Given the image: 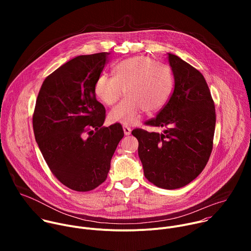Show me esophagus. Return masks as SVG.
<instances>
[{"label": "esophagus", "instance_id": "esophagus-1", "mask_svg": "<svg viewBox=\"0 0 251 251\" xmlns=\"http://www.w3.org/2000/svg\"><path fill=\"white\" fill-rule=\"evenodd\" d=\"M123 131H124V134H125L126 136H128V135L131 134V128L128 127V126H126V125H123Z\"/></svg>", "mask_w": 251, "mask_h": 251}]
</instances>
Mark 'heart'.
Here are the masks:
<instances>
[{
  "instance_id": "obj_1",
  "label": "heart",
  "mask_w": 251,
  "mask_h": 251,
  "mask_svg": "<svg viewBox=\"0 0 251 251\" xmlns=\"http://www.w3.org/2000/svg\"><path fill=\"white\" fill-rule=\"evenodd\" d=\"M113 76L101 74L95 80L94 93L106 105H113L125 92L126 97L110 111L109 120L124 125L138 122L144 111L152 114L169 101L174 79L171 69L146 55H138L118 62Z\"/></svg>"
}]
</instances>
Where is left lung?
<instances>
[{
  "instance_id": "1",
  "label": "left lung",
  "mask_w": 251,
  "mask_h": 251,
  "mask_svg": "<svg viewBox=\"0 0 251 251\" xmlns=\"http://www.w3.org/2000/svg\"><path fill=\"white\" fill-rule=\"evenodd\" d=\"M168 61L174 91L164 108L146 124L162 133L135 129L144 175L155 186L174 190L187 186L201 173L211 150L216 109L203 75L173 53Z\"/></svg>"
}]
</instances>
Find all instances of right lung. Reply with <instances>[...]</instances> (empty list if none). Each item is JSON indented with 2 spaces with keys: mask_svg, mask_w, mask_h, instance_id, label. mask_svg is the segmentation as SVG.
I'll list each match as a JSON object with an SVG mask.
<instances>
[{
  "mask_svg": "<svg viewBox=\"0 0 251 251\" xmlns=\"http://www.w3.org/2000/svg\"><path fill=\"white\" fill-rule=\"evenodd\" d=\"M109 54L66 61L45 79L35 102L32 127L44 159L61 184L77 192L91 191L106 180L124 136L120 124L102 127L105 108L94 93Z\"/></svg>",
  "mask_w": 251,
  "mask_h": 251,
  "instance_id": "obj_1",
  "label": "right lung"
}]
</instances>
